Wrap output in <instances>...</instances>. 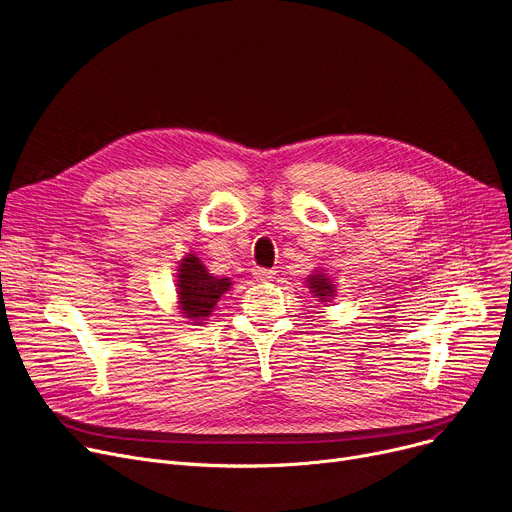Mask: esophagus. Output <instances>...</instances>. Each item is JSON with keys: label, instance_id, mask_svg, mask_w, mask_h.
Segmentation results:
<instances>
[{"label": "esophagus", "instance_id": "1", "mask_svg": "<svg viewBox=\"0 0 512 512\" xmlns=\"http://www.w3.org/2000/svg\"><path fill=\"white\" fill-rule=\"evenodd\" d=\"M252 275H254V279H258V281H271V279L275 277V271L262 269V266H256V269L252 271Z\"/></svg>", "mask_w": 512, "mask_h": 512}]
</instances>
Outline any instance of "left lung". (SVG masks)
Listing matches in <instances>:
<instances>
[{"mask_svg": "<svg viewBox=\"0 0 512 512\" xmlns=\"http://www.w3.org/2000/svg\"><path fill=\"white\" fill-rule=\"evenodd\" d=\"M306 283H308V289L312 291V296L319 298V302H331L333 300L335 287L323 271H314L312 275H308Z\"/></svg>", "mask_w": 512, "mask_h": 512, "instance_id": "8db88e82", "label": "left lung"}]
</instances>
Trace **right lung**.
Wrapping results in <instances>:
<instances>
[{
	"label": "right lung",
	"instance_id": "obj_1",
	"mask_svg": "<svg viewBox=\"0 0 512 512\" xmlns=\"http://www.w3.org/2000/svg\"><path fill=\"white\" fill-rule=\"evenodd\" d=\"M231 289V279L214 277L196 254H187L179 262L177 294L179 310L193 325H202L212 314L216 302Z\"/></svg>",
	"mask_w": 512,
	"mask_h": 512
}]
</instances>
